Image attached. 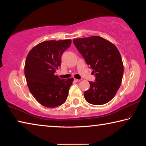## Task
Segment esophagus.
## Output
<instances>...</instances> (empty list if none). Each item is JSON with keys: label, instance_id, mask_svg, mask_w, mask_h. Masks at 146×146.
I'll return each instance as SVG.
<instances>
[{"label": "esophagus", "instance_id": "34e87169", "mask_svg": "<svg viewBox=\"0 0 146 146\" xmlns=\"http://www.w3.org/2000/svg\"><path fill=\"white\" fill-rule=\"evenodd\" d=\"M74 80H75V82H80V80H79V79H76V78L74 79Z\"/></svg>", "mask_w": 146, "mask_h": 146}]
</instances>
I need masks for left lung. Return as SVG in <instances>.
<instances>
[{"mask_svg":"<svg viewBox=\"0 0 146 146\" xmlns=\"http://www.w3.org/2000/svg\"><path fill=\"white\" fill-rule=\"evenodd\" d=\"M87 64L91 66L96 81L89 82L90 88L84 92L90 104L101 105L112 100L121 86L124 73L121 55L114 44L100 36L73 39Z\"/></svg>","mask_w":146,"mask_h":146,"instance_id":"left-lung-1","label":"left lung"}]
</instances>
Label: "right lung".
Masks as SVG:
<instances>
[{"label": "right lung", "mask_w": 146, "mask_h": 146, "mask_svg": "<svg viewBox=\"0 0 146 146\" xmlns=\"http://www.w3.org/2000/svg\"><path fill=\"white\" fill-rule=\"evenodd\" d=\"M71 44V39L43 41L34 46L26 58L24 73L29 89L44 107H58L67 99L73 78L60 79L54 73L60 66L62 53Z\"/></svg>", "instance_id": "obj_1"}]
</instances>
